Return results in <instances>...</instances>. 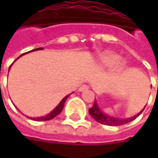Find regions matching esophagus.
Instances as JSON below:
<instances>
[{
    "instance_id": "1",
    "label": "esophagus",
    "mask_w": 158,
    "mask_h": 158,
    "mask_svg": "<svg viewBox=\"0 0 158 158\" xmlns=\"http://www.w3.org/2000/svg\"><path fill=\"white\" fill-rule=\"evenodd\" d=\"M89 89V86L86 85H83L82 86H80L79 88V91H84V90H86V89Z\"/></svg>"
}]
</instances>
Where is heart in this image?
I'll use <instances>...</instances> for the list:
<instances>
[{"mask_svg":"<svg viewBox=\"0 0 158 158\" xmlns=\"http://www.w3.org/2000/svg\"><path fill=\"white\" fill-rule=\"evenodd\" d=\"M118 56L116 55H113V54H106V55H104L102 56L103 62L107 66H113L114 64H116V63L117 65H118L119 67L123 65V62H118Z\"/></svg>","mask_w":158,"mask_h":158,"instance_id":"b5f03b06","label":"heart"}]
</instances>
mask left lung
Listing matches in <instances>:
<instances>
[{
    "label": "left lung",
    "mask_w": 158,
    "mask_h": 158,
    "mask_svg": "<svg viewBox=\"0 0 158 158\" xmlns=\"http://www.w3.org/2000/svg\"><path fill=\"white\" fill-rule=\"evenodd\" d=\"M142 112H140L139 113H138L135 116L132 117V118H129L126 119H119L117 118H113V117H110L108 115H106L99 109L98 107V105L97 103L95 101L94 102V105H93L92 107H90L89 109V113L90 116L92 117L93 118L96 120L97 122L102 123V124H105V125H109V126H119L123 125V124H125V123H128L131 122L133 120L139 116L140 113Z\"/></svg>",
    "instance_id": "8db88e82"
}]
</instances>
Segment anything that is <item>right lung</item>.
<instances>
[{
    "label": "right lung",
    "mask_w": 158,
    "mask_h": 158,
    "mask_svg": "<svg viewBox=\"0 0 158 158\" xmlns=\"http://www.w3.org/2000/svg\"><path fill=\"white\" fill-rule=\"evenodd\" d=\"M41 49L42 48H37V49H35V50H41ZM33 51H34V50H33ZM23 54H22L21 56H23ZM20 56H19L18 58H19ZM11 66H12V65H11ZM69 96H65V97H64V98H63V99L61 101V102L59 103L58 106H56L55 109L52 111V113H49L48 115H46V116H45V117H40V118H29L33 119V120H35V121H48V120H51V119L54 118L56 116H57L59 113H61V112L62 111V108H63V106H64V103H65L66 100L68 99Z\"/></svg>",
    "instance_id": "right-lung-1"
}]
</instances>
